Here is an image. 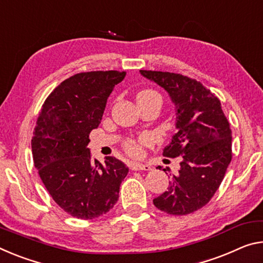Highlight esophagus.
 Wrapping results in <instances>:
<instances>
[{
    "label": "esophagus",
    "instance_id": "esophagus-1",
    "mask_svg": "<svg viewBox=\"0 0 263 263\" xmlns=\"http://www.w3.org/2000/svg\"><path fill=\"white\" fill-rule=\"evenodd\" d=\"M132 170L135 171H151L152 167L149 164H139V162H135V164L131 165Z\"/></svg>",
    "mask_w": 263,
    "mask_h": 263
}]
</instances>
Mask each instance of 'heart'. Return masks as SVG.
I'll return each instance as SVG.
<instances>
[{
    "label": "heart",
    "instance_id": "obj_1",
    "mask_svg": "<svg viewBox=\"0 0 263 263\" xmlns=\"http://www.w3.org/2000/svg\"><path fill=\"white\" fill-rule=\"evenodd\" d=\"M138 96H158L157 93H154L153 91H141V92ZM149 141H151V138L149 137H141L138 140H128L126 144H125V148L126 151L131 154V156H139L141 152V146L143 145H147Z\"/></svg>",
    "mask_w": 263,
    "mask_h": 263
}]
</instances>
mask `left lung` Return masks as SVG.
Instances as JSON below:
<instances>
[{
    "mask_svg": "<svg viewBox=\"0 0 263 263\" xmlns=\"http://www.w3.org/2000/svg\"><path fill=\"white\" fill-rule=\"evenodd\" d=\"M140 73L164 87L174 104L177 133L162 154L181 159L167 191L153 199V203L167 214L193 213L218 191L232 160L229 123L218 97L195 79L151 70H140Z\"/></svg>",
    "mask_w": 263,
    "mask_h": 263,
    "instance_id": "obj_1",
    "label": "left lung"
}]
</instances>
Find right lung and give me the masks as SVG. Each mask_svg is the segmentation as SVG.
Returning <instances> with one entry per match:
<instances>
[{
	"mask_svg": "<svg viewBox=\"0 0 263 263\" xmlns=\"http://www.w3.org/2000/svg\"><path fill=\"white\" fill-rule=\"evenodd\" d=\"M125 71H91L62 82L42 106L31 139L34 165L45 189L78 219L106 214L119 198L128 167L115 157L91 158L89 135L101 124L107 97Z\"/></svg>",
	"mask_w": 263,
	"mask_h": 263,
	"instance_id": "right-lung-1",
	"label": "right lung"
}]
</instances>
